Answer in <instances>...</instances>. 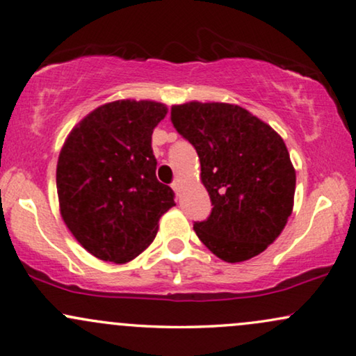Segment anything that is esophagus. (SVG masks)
Here are the masks:
<instances>
[{"label": "esophagus", "instance_id": "obj_1", "mask_svg": "<svg viewBox=\"0 0 356 356\" xmlns=\"http://www.w3.org/2000/svg\"><path fill=\"white\" fill-rule=\"evenodd\" d=\"M172 188H174V192H176L177 195H179V192H180V188H182V179H176L174 180V184H172Z\"/></svg>", "mask_w": 356, "mask_h": 356}]
</instances>
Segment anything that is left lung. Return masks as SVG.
Listing matches in <instances>:
<instances>
[{"label": "left lung", "mask_w": 356, "mask_h": 356, "mask_svg": "<svg viewBox=\"0 0 356 356\" xmlns=\"http://www.w3.org/2000/svg\"><path fill=\"white\" fill-rule=\"evenodd\" d=\"M171 121L197 149L213 211L193 230L226 263L263 253L293 209L295 168L284 140L238 104H174Z\"/></svg>", "instance_id": "1"}]
</instances>
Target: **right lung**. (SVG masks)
<instances>
[{"label": "right lung", "mask_w": 356, "mask_h": 356, "mask_svg": "<svg viewBox=\"0 0 356 356\" xmlns=\"http://www.w3.org/2000/svg\"><path fill=\"white\" fill-rule=\"evenodd\" d=\"M166 114V104L152 99L104 103L74 126L59 152V213L95 258L132 261L176 207L171 187L156 179L152 149L153 130Z\"/></svg>", "instance_id": "add662e5"}]
</instances>
